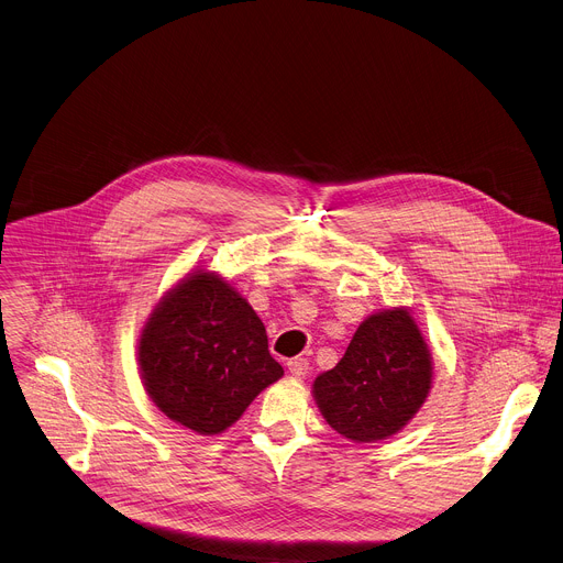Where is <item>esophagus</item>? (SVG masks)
<instances>
[{
	"label": "esophagus",
	"mask_w": 563,
	"mask_h": 563,
	"mask_svg": "<svg viewBox=\"0 0 563 563\" xmlns=\"http://www.w3.org/2000/svg\"><path fill=\"white\" fill-rule=\"evenodd\" d=\"M287 371H289V375L300 379L310 373V364H308V360H300V356H296V360L287 362Z\"/></svg>",
	"instance_id": "34e87169"
}]
</instances>
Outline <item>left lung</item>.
Returning a JSON list of instances; mask_svg holds the SVG:
<instances>
[{
	"label": "left lung",
	"instance_id": "1",
	"mask_svg": "<svg viewBox=\"0 0 563 563\" xmlns=\"http://www.w3.org/2000/svg\"><path fill=\"white\" fill-rule=\"evenodd\" d=\"M431 384L433 356L413 314L388 308L356 328L341 362L314 379L312 395L339 435L377 442L416 418Z\"/></svg>",
	"mask_w": 563,
	"mask_h": 563
}]
</instances>
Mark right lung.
Returning <instances> with one entry per match:
<instances>
[{"label": "right lung", "instance_id": "obj_1", "mask_svg": "<svg viewBox=\"0 0 563 563\" xmlns=\"http://www.w3.org/2000/svg\"><path fill=\"white\" fill-rule=\"evenodd\" d=\"M136 356L150 399L199 435L227 431L283 377L261 317L229 280L207 269L186 274L159 298Z\"/></svg>", "mask_w": 563, "mask_h": 563}]
</instances>
